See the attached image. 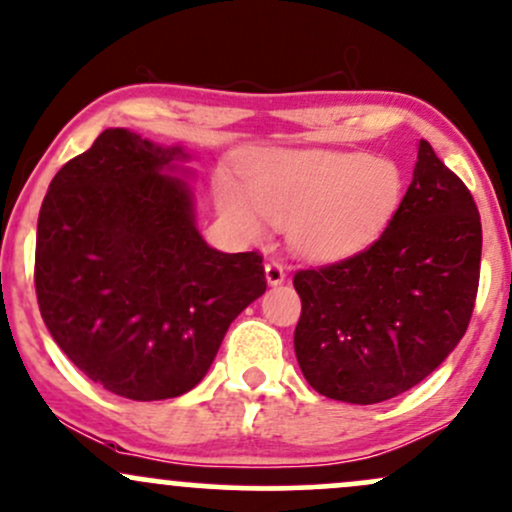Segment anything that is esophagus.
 <instances>
[{"mask_svg": "<svg viewBox=\"0 0 512 512\" xmlns=\"http://www.w3.org/2000/svg\"><path fill=\"white\" fill-rule=\"evenodd\" d=\"M264 276H267L269 286H279V284H284L286 269L281 267L279 262H267L264 264Z\"/></svg>", "mask_w": 512, "mask_h": 512, "instance_id": "obj_1", "label": "esophagus"}]
</instances>
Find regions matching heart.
<instances>
[{
	"instance_id": "b5f03b06",
	"label": "heart",
	"mask_w": 512,
	"mask_h": 512,
	"mask_svg": "<svg viewBox=\"0 0 512 512\" xmlns=\"http://www.w3.org/2000/svg\"><path fill=\"white\" fill-rule=\"evenodd\" d=\"M214 195L248 238L289 226L298 255L334 262L380 238L402 204L404 173L361 151L274 149L245 163V190L219 175Z\"/></svg>"
}]
</instances>
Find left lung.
<instances>
[{"label": "left lung", "instance_id": "1", "mask_svg": "<svg viewBox=\"0 0 512 512\" xmlns=\"http://www.w3.org/2000/svg\"><path fill=\"white\" fill-rule=\"evenodd\" d=\"M481 219L426 139L397 214L370 248L293 276L298 366L320 395L378 404L419 385L464 337L479 289Z\"/></svg>", "mask_w": 512, "mask_h": 512}]
</instances>
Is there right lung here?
<instances>
[{
    "mask_svg": "<svg viewBox=\"0 0 512 512\" xmlns=\"http://www.w3.org/2000/svg\"><path fill=\"white\" fill-rule=\"evenodd\" d=\"M187 158L110 127L57 170L38 216L35 293L52 339L93 383L137 402L190 392L267 289L262 255L199 236L175 175Z\"/></svg>",
    "mask_w": 512,
    "mask_h": 512,
    "instance_id": "right-lung-1",
    "label": "right lung"
}]
</instances>
